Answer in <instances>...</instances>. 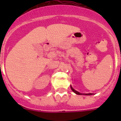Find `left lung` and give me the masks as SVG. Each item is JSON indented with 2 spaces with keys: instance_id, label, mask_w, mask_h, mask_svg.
Returning <instances> with one entry per match:
<instances>
[{
  "instance_id": "8db88e82",
  "label": "left lung",
  "mask_w": 121,
  "mask_h": 121,
  "mask_svg": "<svg viewBox=\"0 0 121 121\" xmlns=\"http://www.w3.org/2000/svg\"><path fill=\"white\" fill-rule=\"evenodd\" d=\"M71 89L72 91H73V92H75V94H78V95H82V94H83V95H92V94H91V93H90V94H81V93H80V92H78V91H75L74 89H73V87H72L71 86Z\"/></svg>"
}]
</instances>
